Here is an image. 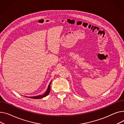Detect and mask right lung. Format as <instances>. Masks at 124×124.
Listing matches in <instances>:
<instances>
[{"instance_id": "right-lung-1", "label": "right lung", "mask_w": 124, "mask_h": 124, "mask_svg": "<svg viewBox=\"0 0 124 124\" xmlns=\"http://www.w3.org/2000/svg\"><path fill=\"white\" fill-rule=\"evenodd\" d=\"M52 81H51L49 83L46 91L45 92V93H44L43 94H42V95H39V96H33V97H27V96H26V97H27V98H31V99H41V98H42L46 97V96H47L48 95V94L49 93V92H50V84H51V83H52Z\"/></svg>"}]
</instances>
